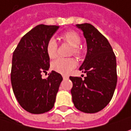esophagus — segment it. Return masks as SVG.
I'll use <instances>...</instances> for the list:
<instances>
[{"instance_id":"obj_1","label":"esophagus","mask_w":131,"mask_h":131,"mask_svg":"<svg viewBox=\"0 0 131 131\" xmlns=\"http://www.w3.org/2000/svg\"><path fill=\"white\" fill-rule=\"evenodd\" d=\"M63 79L66 80V79H68V77L67 76H63Z\"/></svg>"}]
</instances>
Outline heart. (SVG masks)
Segmentation results:
<instances>
[{
  "label": "heart",
  "mask_w": 131,
  "mask_h": 131,
  "mask_svg": "<svg viewBox=\"0 0 131 131\" xmlns=\"http://www.w3.org/2000/svg\"><path fill=\"white\" fill-rule=\"evenodd\" d=\"M62 38L67 41L70 46L73 47V54L79 56L81 54V51L79 49V46L81 43V39L77 33L75 31H67L61 35ZM57 42L54 38H51L46 44V52L48 56L53 59L57 56ZM77 65L76 61L72 58H58L57 60L54 61L52 64V68L54 71L61 73L67 75L70 73V71L75 68Z\"/></svg>",
  "instance_id": "b5f03b06"
}]
</instances>
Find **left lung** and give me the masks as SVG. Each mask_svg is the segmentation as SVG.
Instances as JSON below:
<instances>
[{"mask_svg":"<svg viewBox=\"0 0 131 131\" xmlns=\"http://www.w3.org/2000/svg\"><path fill=\"white\" fill-rule=\"evenodd\" d=\"M87 43L85 58L79 70L85 79L70 77L72 100L75 107L86 113L102 110L110 102L117 84L116 58L107 39L92 25H76Z\"/></svg>","mask_w":131,"mask_h":131,"instance_id":"left-lung-1","label":"left lung"}]
</instances>
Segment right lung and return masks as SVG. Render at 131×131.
<instances>
[{
    "mask_svg": "<svg viewBox=\"0 0 131 131\" xmlns=\"http://www.w3.org/2000/svg\"><path fill=\"white\" fill-rule=\"evenodd\" d=\"M59 28L57 25H39L28 32L13 54L11 84L20 106L27 112L41 114L53 108L63 78L52 70L46 79L42 72L49 69L46 44Z\"/></svg>",
    "mask_w": 131,
    "mask_h": 131,
    "instance_id": "add662e5",
    "label": "right lung"
}]
</instances>
